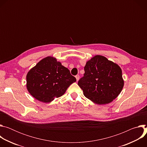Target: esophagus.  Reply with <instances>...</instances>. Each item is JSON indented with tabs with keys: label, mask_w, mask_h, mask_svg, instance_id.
Instances as JSON below:
<instances>
[{
	"label": "esophagus",
	"mask_w": 147,
	"mask_h": 147,
	"mask_svg": "<svg viewBox=\"0 0 147 147\" xmlns=\"http://www.w3.org/2000/svg\"><path fill=\"white\" fill-rule=\"evenodd\" d=\"M79 78H80V76H79V75H77V76H76V80H77V81H78L79 80Z\"/></svg>",
	"instance_id": "obj_1"
}]
</instances>
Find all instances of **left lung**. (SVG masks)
I'll return each instance as SVG.
<instances>
[{
  "label": "left lung",
  "instance_id": "obj_1",
  "mask_svg": "<svg viewBox=\"0 0 147 147\" xmlns=\"http://www.w3.org/2000/svg\"><path fill=\"white\" fill-rule=\"evenodd\" d=\"M84 70L78 84L84 96L94 103H109L120 94L124 82L117 64L97 55L87 61Z\"/></svg>",
  "mask_w": 147,
  "mask_h": 147
}]
</instances>
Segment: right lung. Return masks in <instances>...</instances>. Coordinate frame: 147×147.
Segmentation results:
<instances>
[{"label": "right lung", "instance_id": "1", "mask_svg": "<svg viewBox=\"0 0 147 147\" xmlns=\"http://www.w3.org/2000/svg\"><path fill=\"white\" fill-rule=\"evenodd\" d=\"M28 92L36 100L50 103L63 95L68 87L76 81L69 70L53 56L40 60L26 76Z\"/></svg>", "mask_w": 147, "mask_h": 147}]
</instances>
